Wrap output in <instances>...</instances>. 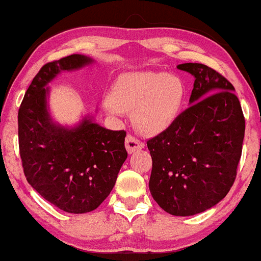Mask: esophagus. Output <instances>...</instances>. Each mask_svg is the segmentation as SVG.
Listing matches in <instances>:
<instances>
[{
	"instance_id": "34e87169",
	"label": "esophagus",
	"mask_w": 261,
	"mask_h": 261,
	"mask_svg": "<svg viewBox=\"0 0 261 261\" xmlns=\"http://www.w3.org/2000/svg\"><path fill=\"white\" fill-rule=\"evenodd\" d=\"M144 148V144L139 140L138 138L133 137V135H127L126 138V149L127 152L132 154V153L139 151V149Z\"/></svg>"
}]
</instances>
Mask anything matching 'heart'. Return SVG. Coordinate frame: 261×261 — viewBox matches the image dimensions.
Here are the masks:
<instances>
[{
    "label": "heart",
    "instance_id": "heart-1",
    "mask_svg": "<svg viewBox=\"0 0 261 261\" xmlns=\"http://www.w3.org/2000/svg\"><path fill=\"white\" fill-rule=\"evenodd\" d=\"M184 101L185 87L179 77L163 71H140L121 76L105 107L113 115L134 110L135 127L146 135H155L176 122Z\"/></svg>",
    "mask_w": 261,
    "mask_h": 261
}]
</instances>
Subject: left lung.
Masks as SVG:
<instances>
[{
  "label": "left lung",
  "instance_id": "obj_1",
  "mask_svg": "<svg viewBox=\"0 0 261 261\" xmlns=\"http://www.w3.org/2000/svg\"><path fill=\"white\" fill-rule=\"evenodd\" d=\"M195 77L190 107L172 126L149 139V191L162 209L191 216L226 197L237 177L245 117L235 89L222 74L198 63L177 66Z\"/></svg>",
  "mask_w": 261,
  "mask_h": 261
}]
</instances>
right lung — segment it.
Instances as JSON below:
<instances>
[{"label": "right lung", "instance_id": "obj_1", "mask_svg": "<svg viewBox=\"0 0 261 261\" xmlns=\"http://www.w3.org/2000/svg\"><path fill=\"white\" fill-rule=\"evenodd\" d=\"M94 59L71 55L41 67L27 89L17 115L24 176L46 201L71 214L95 210L115 185L127 159L124 130L99 126L90 115L64 127L49 114L47 84L62 71H73Z\"/></svg>", "mask_w": 261, "mask_h": 261}]
</instances>
